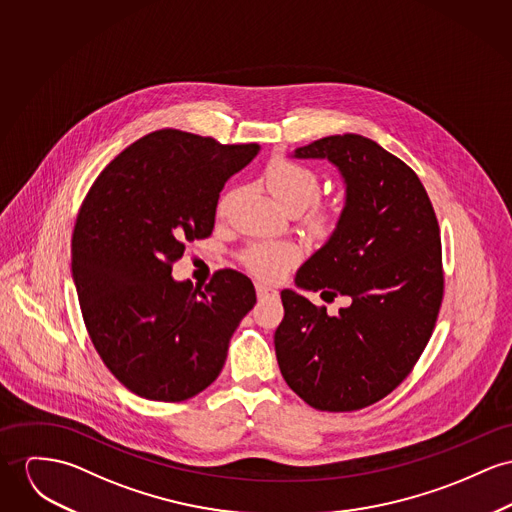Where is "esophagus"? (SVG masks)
<instances>
[{"label":"esophagus","instance_id":"obj_1","mask_svg":"<svg viewBox=\"0 0 512 512\" xmlns=\"http://www.w3.org/2000/svg\"><path fill=\"white\" fill-rule=\"evenodd\" d=\"M255 290H257L259 300H261V298H276V296H278V292H276L275 288H271V286H267V284H261V282L255 284Z\"/></svg>","mask_w":512,"mask_h":512}]
</instances>
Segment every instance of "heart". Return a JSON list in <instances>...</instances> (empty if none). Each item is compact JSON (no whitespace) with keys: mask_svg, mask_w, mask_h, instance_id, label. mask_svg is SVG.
Masks as SVG:
<instances>
[{"mask_svg":"<svg viewBox=\"0 0 512 512\" xmlns=\"http://www.w3.org/2000/svg\"><path fill=\"white\" fill-rule=\"evenodd\" d=\"M273 197L290 212H300L319 195V175L312 167L292 159L275 158L265 171ZM226 202L222 204V208ZM339 204L319 202L310 210L306 222L317 234H327L339 220ZM300 259V251L292 243H257L243 255L245 267L259 278L278 280Z\"/></svg>","mask_w":512,"mask_h":512,"instance_id":"b5f03b06","label":"heart"}]
</instances>
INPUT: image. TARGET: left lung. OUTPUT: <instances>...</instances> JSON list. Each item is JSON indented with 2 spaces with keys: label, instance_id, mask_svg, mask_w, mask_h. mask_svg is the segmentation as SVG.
<instances>
[{
  "label": "left lung",
  "instance_id": "1",
  "mask_svg": "<svg viewBox=\"0 0 512 512\" xmlns=\"http://www.w3.org/2000/svg\"><path fill=\"white\" fill-rule=\"evenodd\" d=\"M292 158L327 159L345 181L333 234L294 282L325 302L345 296L347 306L329 315L282 290L276 360L314 409L356 411L392 394L433 335L444 294L436 214L415 171L370 138L327 136Z\"/></svg>",
  "mask_w": 512,
  "mask_h": 512
}]
</instances>
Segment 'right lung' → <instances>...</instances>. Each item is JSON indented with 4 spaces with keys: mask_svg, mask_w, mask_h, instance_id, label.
I'll list each match as a JSON object with an SVG mask.
<instances>
[{
    "mask_svg": "<svg viewBox=\"0 0 512 512\" xmlns=\"http://www.w3.org/2000/svg\"><path fill=\"white\" fill-rule=\"evenodd\" d=\"M259 144L224 146L173 128L113 159L79 208L72 276L95 351L122 386L154 401H185L222 372L253 282L232 269L193 286L171 267L185 243L214 230L220 191Z\"/></svg>",
    "mask_w": 512,
    "mask_h": 512,
    "instance_id": "obj_1",
    "label": "right lung"
}]
</instances>
